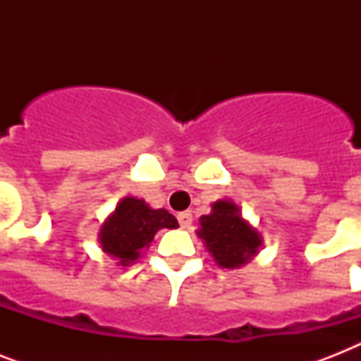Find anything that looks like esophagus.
Here are the masks:
<instances>
[{"label": "esophagus", "mask_w": 361, "mask_h": 361, "mask_svg": "<svg viewBox=\"0 0 361 361\" xmlns=\"http://www.w3.org/2000/svg\"><path fill=\"white\" fill-rule=\"evenodd\" d=\"M178 221H180L181 228H191L192 214H191V212H181V214L178 215Z\"/></svg>", "instance_id": "34e87169"}]
</instances>
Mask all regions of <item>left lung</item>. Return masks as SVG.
Masks as SVG:
<instances>
[{
	"instance_id": "left-lung-1",
	"label": "left lung",
	"mask_w": 361,
	"mask_h": 361,
	"mask_svg": "<svg viewBox=\"0 0 361 361\" xmlns=\"http://www.w3.org/2000/svg\"><path fill=\"white\" fill-rule=\"evenodd\" d=\"M198 238L214 257L217 266L226 269L240 268L258 252L262 238L243 217L232 200L212 204V214L200 217Z\"/></svg>"
}]
</instances>
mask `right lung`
I'll use <instances>...</instances> for the list:
<instances>
[{
  "mask_svg": "<svg viewBox=\"0 0 361 361\" xmlns=\"http://www.w3.org/2000/svg\"><path fill=\"white\" fill-rule=\"evenodd\" d=\"M161 228H178V221L166 209H152L142 198L125 197L99 232L103 251L129 266L140 257Z\"/></svg>",
  "mask_w": 361,
  "mask_h": 361,
  "instance_id": "obj_1",
  "label": "right lung"
}]
</instances>
